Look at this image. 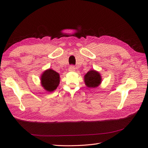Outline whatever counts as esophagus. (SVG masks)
<instances>
[{
  "mask_svg": "<svg viewBox=\"0 0 148 148\" xmlns=\"http://www.w3.org/2000/svg\"><path fill=\"white\" fill-rule=\"evenodd\" d=\"M69 70L70 71H75V66H73V65L70 66L69 67Z\"/></svg>",
  "mask_w": 148,
  "mask_h": 148,
  "instance_id": "1",
  "label": "esophagus"
}]
</instances>
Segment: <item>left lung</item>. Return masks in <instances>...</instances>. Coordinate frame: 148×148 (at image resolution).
Here are the masks:
<instances>
[{"mask_svg":"<svg viewBox=\"0 0 148 148\" xmlns=\"http://www.w3.org/2000/svg\"><path fill=\"white\" fill-rule=\"evenodd\" d=\"M84 84L88 88H95L102 83L101 74L95 70H91L84 76Z\"/></svg>","mask_w":148,"mask_h":148,"instance_id":"obj_1","label":"left lung"}]
</instances>
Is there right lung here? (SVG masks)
Returning <instances> with one entry per match:
<instances>
[{
    "label": "right lung",
    "mask_w": 148,
    "mask_h": 148,
    "mask_svg": "<svg viewBox=\"0 0 148 148\" xmlns=\"http://www.w3.org/2000/svg\"><path fill=\"white\" fill-rule=\"evenodd\" d=\"M41 84L48 92H52L57 89L60 83V75L51 69L46 70L41 75Z\"/></svg>",
    "instance_id": "add662e5"
}]
</instances>
